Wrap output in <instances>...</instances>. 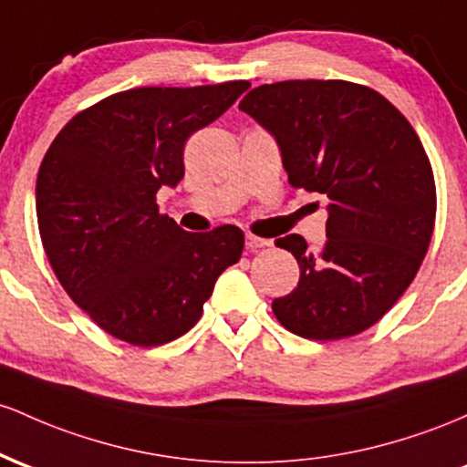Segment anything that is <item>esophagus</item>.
I'll return each mask as SVG.
<instances>
[{
  "mask_svg": "<svg viewBox=\"0 0 467 467\" xmlns=\"http://www.w3.org/2000/svg\"><path fill=\"white\" fill-rule=\"evenodd\" d=\"M247 249H251V251H258V249H265V247H269L271 244V240H266V238H260V235H254V234H247Z\"/></svg>",
  "mask_w": 467,
  "mask_h": 467,
  "instance_id": "1",
  "label": "esophagus"
}]
</instances>
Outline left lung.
Instances as JSON below:
<instances>
[{
	"label": "left lung",
	"mask_w": 467,
	"mask_h": 467,
	"mask_svg": "<svg viewBox=\"0 0 467 467\" xmlns=\"http://www.w3.org/2000/svg\"><path fill=\"white\" fill-rule=\"evenodd\" d=\"M240 109L275 136L291 187L328 198L327 243L277 238L300 282L271 304L286 331L316 342L379 322L403 296L431 244L437 190L426 150L389 99L339 78L254 88Z\"/></svg>",
	"instance_id": "1"
}]
</instances>
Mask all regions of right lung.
I'll list each match as a JSON object with an SVG mask.
<instances>
[{
	"instance_id": "add662e5",
	"label": "right lung",
	"mask_w": 467,
	"mask_h": 467,
	"mask_svg": "<svg viewBox=\"0 0 467 467\" xmlns=\"http://www.w3.org/2000/svg\"><path fill=\"white\" fill-rule=\"evenodd\" d=\"M249 81L134 88L81 109L36 174V223L67 296L103 331L161 347L202 316L218 275L243 255L234 224L190 234L156 192L185 176L187 139L234 106Z\"/></svg>"
}]
</instances>
